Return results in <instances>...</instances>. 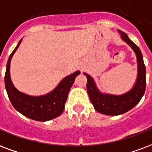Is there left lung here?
<instances>
[{
    "mask_svg": "<svg viewBox=\"0 0 152 152\" xmlns=\"http://www.w3.org/2000/svg\"><path fill=\"white\" fill-rule=\"evenodd\" d=\"M118 31L121 39L133 49L137 58V78L132 88L122 95L102 93L96 87L93 77L84 72L87 77L88 93L94 109L99 113L110 116L120 115L133 109L140 102L146 89V67L141 50L129 39L126 34L119 30Z\"/></svg>",
    "mask_w": 152,
    "mask_h": 152,
    "instance_id": "8db88e82",
    "label": "left lung"
}]
</instances>
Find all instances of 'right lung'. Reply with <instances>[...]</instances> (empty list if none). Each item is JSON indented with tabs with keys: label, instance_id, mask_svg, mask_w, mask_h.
Segmentation results:
<instances>
[{
	"label": "right lung",
	"instance_id": "obj_1",
	"mask_svg": "<svg viewBox=\"0 0 152 152\" xmlns=\"http://www.w3.org/2000/svg\"><path fill=\"white\" fill-rule=\"evenodd\" d=\"M19 41L15 49L10 55L6 65L4 85L8 96L13 106L19 113L29 118L39 122H47L59 116L64 110L67 94L72 86L74 80L80 72L76 71L68 75L50 93L42 96H30L20 92L14 87L10 78V62L17 49L22 42Z\"/></svg>",
	"mask_w": 152,
	"mask_h": 152
}]
</instances>
